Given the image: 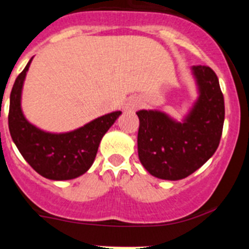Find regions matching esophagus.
Listing matches in <instances>:
<instances>
[{
  "label": "esophagus",
  "instance_id": "1",
  "mask_svg": "<svg viewBox=\"0 0 249 249\" xmlns=\"http://www.w3.org/2000/svg\"><path fill=\"white\" fill-rule=\"evenodd\" d=\"M142 105H143V101H142L141 97H131L128 100V102H127L126 109H128L131 112H136L137 109L141 108Z\"/></svg>",
  "mask_w": 249,
  "mask_h": 249
}]
</instances>
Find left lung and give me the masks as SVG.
Segmentation results:
<instances>
[{
	"mask_svg": "<svg viewBox=\"0 0 249 249\" xmlns=\"http://www.w3.org/2000/svg\"><path fill=\"white\" fill-rule=\"evenodd\" d=\"M198 97L179 121L158 109H141L138 157L155 177L178 181L214 155L224 122V100L212 68L192 66Z\"/></svg>",
	"mask_w": 249,
	"mask_h": 249,
	"instance_id": "1",
	"label": "left lung"
}]
</instances>
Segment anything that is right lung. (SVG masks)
<instances>
[{"mask_svg": "<svg viewBox=\"0 0 249 249\" xmlns=\"http://www.w3.org/2000/svg\"><path fill=\"white\" fill-rule=\"evenodd\" d=\"M31 62L32 58L18 74L11 91L8 113L11 137L22 157L42 177L53 181L80 177L92 166L101 140L122 112H111L63 133L38 128L25 117L21 107L22 89Z\"/></svg>", "mask_w": 249, "mask_h": 249, "instance_id": "1", "label": "right lung"}]
</instances>
